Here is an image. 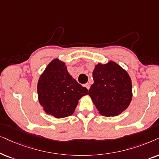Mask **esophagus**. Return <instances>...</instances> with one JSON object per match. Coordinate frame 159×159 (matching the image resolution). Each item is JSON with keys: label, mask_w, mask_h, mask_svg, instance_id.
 <instances>
[{"label": "esophagus", "mask_w": 159, "mask_h": 159, "mask_svg": "<svg viewBox=\"0 0 159 159\" xmlns=\"http://www.w3.org/2000/svg\"><path fill=\"white\" fill-rule=\"evenodd\" d=\"M84 86H85L86 88H87V89L89 90V88H90V84L89 83H86V84H84Z\"/></svg>", "instance_id": "34e87169"}]
</instances>
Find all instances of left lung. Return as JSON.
<instances>
[{
  "mask_svg": "<svg viewBox=\"0 0 159 159\" xmlns=\"http://www.w3.org/2000/svg\"><path fill=\"white\" fill-rule=\"evenodd\" d=\"M93 78L89 95L101 115L118 116L127 108L132 98V87L126 71L114 62L98 64Z\"/></svg>",
  "mask_w": 159,
  "mask_h": 159,
  "instance_id": "8db88e82",
  "label": "left lung"
}]
</instances>
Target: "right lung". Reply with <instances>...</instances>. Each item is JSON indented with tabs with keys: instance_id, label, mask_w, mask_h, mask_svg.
<instances>
[{
	"instance_id": "obj_1",
	"label": "right lung",
	"mask_w": 159,
	"mask_h": 159,
	"mask_svg": "<svg viewBox=\"0 0 159 159\" xmlns=\"http://www.w3.org/2000/svg\"><path fill=\"white\" fill-rule=\"evenodd\" d=\"M87 94V89L73 79L65 63L58 59L48 65L38 83L40 104L46 113L57 118L71 116L78 100Z\"/></svg>"
}]
</instances>
